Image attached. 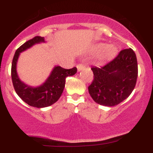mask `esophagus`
<instances>
[{"instance_id":"34e87169","label":"esophagus","mask_w":153,"mask_h":153,"mask_svg":"<svg viewBox=\"0 0 153 153\" xmlns=\"http://www.w3.org/2000/svg\"><path fill=\"white\" fill-rule=\"evenodd\" d=\"M85 67H86L85 64L81 63V64H78V65H77V69H78V72H80V71H81L82 69H84V68H85Z\"/></svg>"}]
</instances>
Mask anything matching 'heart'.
Wrapping results in <instances>:
<instances>
[{
  "label": "heart",
  "mask_w": 153,
  "mask_h": 153,
  "mask_svg": "<svg viewBox=\"0 0 153 153\" xmlns=\"http://www.w3.org/2000/svg\"><path fill=\"white\" fill-rule=\"evenodd\" d=\"M98 52H101L100 58L102 60H110L115 56L117 53V49L112 45L99 44L96 47Z\"/></svg>",
  "instance_id": "1"
}]
</instances>
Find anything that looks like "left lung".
<instances>
[{"instance_id": "8db88e82", "label": "left lung", "mask_w": 153, "mask_h": 153, "mask_svg": "<svg viewBox=\"0 0 153 153\" xmlns=\"http://www.w3.org/2000/svg\"><path fill=\"white\" fill-rule=\"evenodd\" d=\"M94 78L88 86L94 101L103 106L118 105L129 96L138 78V63L131 48L118 55L101 67H92Z\"/></svg>"}]
</instances>
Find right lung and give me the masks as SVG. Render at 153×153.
<instances>
[{"label":"right lung","mask_w":153,"mask_h":153,"mask_svg":"<svg viewBox=\"0 0 153 153\" xmlns=\"http://www.w3.org/2000/svg\"><path fill=\"white\" fill-rule=\"evenodd\" d=\"M40 42H44V37L35 36L18 48L12 59L11 69L12 84L16 93L24 102L37 108L47 107L56 102L62 95L66 78L75 75L77 72L76 67L67 69L61 67H55L47 81L38 87H31L21 82L16 72L18 56L21 52Z\"/></svg>","instance_id":"add662e5"}]
</instances>
